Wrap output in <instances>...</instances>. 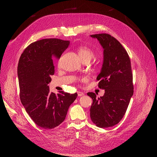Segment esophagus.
I'll return each mask as SVG.
<instances>
[{"mask_svg":"<svg viewBox=\"0 0 157 157\" xmlns=\"http://www.w3.org/2000/svg\"><path fill=\"white\" fill-rule=\"evenodd\" d=\"M77 94H78V97H81V96L84 95V93H83L82 92H80V91H78Z\"/></svg>","mask_w":157,"mask_h":157,"instance_id":"34e87169","label":"esophagus"}]
</instances>
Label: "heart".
Here are the masks:
<instances>
[{
	"instance_id": "1",
	"label": "heart",
	"mask_w": 157,
	"mask_h": 157,
	"mask_svg": "<svg viewBox=\"0 0 157 157\" xmlns=\"http://www.w3.org/2000/svg\"><path fill=\"white\" fill-rule=\"evenodd\" d=\"M77 51L78 54L82 61L84 60H88L90 61L93 57H94L95 55V53L92 49L85 45L80 46L77 49Z\"/></svg>"
}]
</instances>
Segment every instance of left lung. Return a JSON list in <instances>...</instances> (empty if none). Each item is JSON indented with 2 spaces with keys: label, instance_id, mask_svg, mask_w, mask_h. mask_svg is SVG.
I'll list each match as a JSON object with an SVG mask.
<instances>
[{
  "label": "left lung",
  "instance_id": "1",
  "mask_svg": "<svg viewBox=\"0 0 157 157\" xmlns=\"http://www.w3.org/2000/svg\"><path fill=\"white\" fill-rule=\"evenodd\" d=\"M90 37L97 39L104 49L103 63L97 80L98 87L105 92L100 98L94 92L87 94L93 101L90 116L97 126L112 127L123 118L134 94L131 60L123 46L111 35L98 34Z\"/></svg>",
  "mask_w": 157,
  "mask_h": 157
}]
</instances>
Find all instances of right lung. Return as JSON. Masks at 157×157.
Returning <instances> with one entry per match:
<instances>
[{
    "label": "right lung",
    "instance_id": "add662e5",
    "mask_svg": "<svg viewBox=\"0 0 157 157\" xmlns=\"http://www.w3.org/2000/svg\"><path fill=\"white\" fill-rule=\"evenodd\" d=\"M69 40L44 39L28 45L20 57L17 75L21 103L33 121L44 129H53L65 119L77 97L63 91L49 92L48 85L54 74L53 59L60 58Z\"/></svg>",
    "mask_w": 157,
    "mask_h": 157
}]
</instances>
